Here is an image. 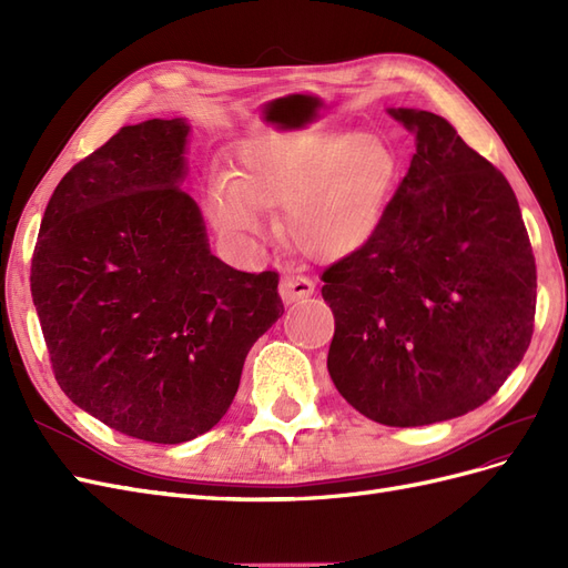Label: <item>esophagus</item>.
<instances>
[{
	"label": "esophagus",
	"mask_w": 568,
	"mask_h": 568,
	"mask_svg": "<svg viewBox=\"0 0 568 568\" xmlns=\"http://www.w3.org/2000/svg\"><path fill=\"white\" fill-rule=\"evenodd\" d=\"M313 294H315V282L311 277H303V274H286V277L280 282V296L286 305L311 298Z\"/></svg>",
	"instance_id": "esophagus-1"
}]
</instances>
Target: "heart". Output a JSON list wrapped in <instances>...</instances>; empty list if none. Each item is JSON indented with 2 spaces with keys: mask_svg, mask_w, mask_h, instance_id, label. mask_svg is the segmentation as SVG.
Returning a JSON list of instances; mask_svg holds the SVG:
<instances>
[{
  "mask_svg": "<svg viewBox=\"0 0 568 568\" xmlns=\"http://www.w3.org/2000/svg\"><path fill=\"white\" fill-rule=\"evenodd\" d=\"M390 173V151L369 134L265 132L246 142L242 178L209 184L203 209L222 236L242 242L265 230V205H280L291 242L338 261L379 227Z\"/></svg>",
  "mask_w": 568,
  "mask_h": 568,
  "instance_id": "heart-1",
  "label": "heart"
}]
</instances>
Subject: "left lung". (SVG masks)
Returning <instances> with one entry per match:
<instances>
[{
	"label": "left lung",
	"instance_id": "left-lung-1",
	"mask_svg": "<svg viewBox=\"0 0 568 568\" xmlns=\"http://www.w3.org/2000/svg\"><path fill=\"white\" fill-rule=\"evenodd\" d=\"M388 115L417 151L369 242L322 274L326 369L359 415L426 426L484 405L521 363L536 261L500 170L436 113Z\"/></svg>",
	"mask_w": 568,
	"mask_h": 568
}]
</instances>
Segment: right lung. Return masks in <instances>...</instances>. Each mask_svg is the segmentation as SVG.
Returning <instances> with one entry per match:
<instances>
[{
  "instance_id": "obj_1",
  "label": "right lung",
  "mask_w": 568,
  "mask_h": 568,
  "mask_svg": "<svg viewBox=\"0 0 568 568\" xmlns=\"http://www.w3.org/2000/svg\"><path fill=\"white\" fill-rule=\"evenodd\" d=\"M186 118L128 125L73 165L42 217L30 291L61 390L115 432L192 440L225 417L277 272L211 253L189 196Z\"/></svg>"
}]
</instances>
